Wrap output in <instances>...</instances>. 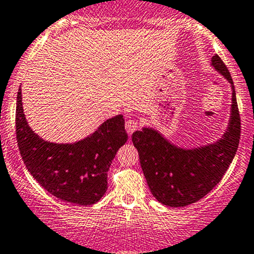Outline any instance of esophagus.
Wrapping results in <instances>:
<instances>
[{
    "label": "esophagus",
    "instance_id": "1",
    "mask_svg": "<svg viewBox=\"0 0 254 254\" xmlns=\"http://www.w3.org/2000/svg\"><path fill=\"white\" fill-rule=\"evenodd\" d=\"M125 127H126V130L128 134H132L133 132L138 129V122L135 120H127L126 124H125Z\"/></svg>",
    "mask_w": 254,
    "mask_h": 254
}]
</instances>
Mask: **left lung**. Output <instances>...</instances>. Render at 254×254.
Masks as SVG:
<instances>
[{"label":"left lung","instance_id":"8db88e82","mask_svg":"<svg viewBox=\"0 0 254 254\" xmlns=\"http://www.w3.org/2000/svg\"><path fill=\"white\" fill-rule=\"evenodd\" d=\"M211 66L231 87L230 116L222 137L204 145L183 148L154 127H143L132 134L150 191L166 206L184 207L206 196L222 181L239 146L241 122L233 78L217 54Z\"/></svg>","mask_w":254,"mask_h":254}]
</instances>
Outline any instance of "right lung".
<instances>
[{
  "label": "right lung",
  "mask_w": 254,
  "mask_h": 254,
  "mask_svg": "<svg viewBox=\"0 0 254 254\" xmlns=\"http://www.w3.org/2000/svg\"><path fill=\"white\" fill-rule=\"evenodd\" d=\"M21 88L17 95V140L24 163L48 192L63 201L88 206L104 196L108 171L117 150L127 141L124 116L103 122L75 143H53L31 129L24 114Z\"/></svg>",
  "instance_id": "right-lung-1"
}]
</instances>
